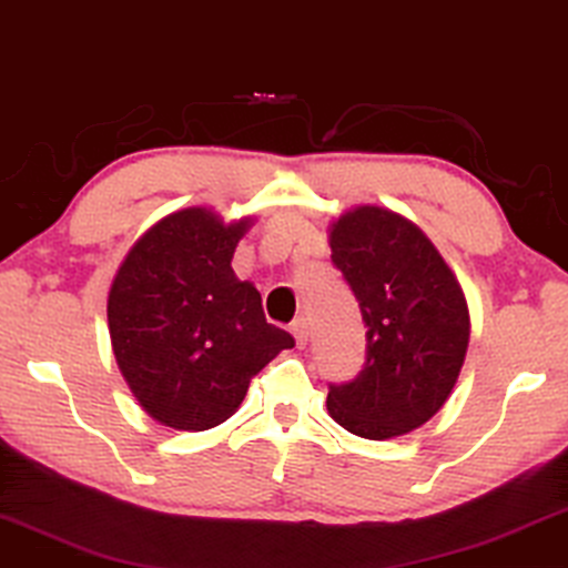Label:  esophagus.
I'll use <instances>...</instances> for the list:
<instances>
[{"mask_svg":"<svg viewBox=\"0 0 568 568\" xmlns=\"http://www.w3.org/2000/svg\"><path fill=\"white\" fill-rule=\"evenodd\" d=\"M290 331H292L294 341H297L300 348H304V345H307V338H310V325H307V320L297 317V320H294V323H292Z\"/></svg>","mask_w":568,"mask_h":568,"instance_id":"34e87169","label":"esophagus"}]
</instances>
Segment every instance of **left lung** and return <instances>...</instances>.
I'll return each instance as SVG.
<instances>
[{"instance_id": "1", "label": "left lung", "mask_w": 568, "mask_h": 568, "mask_svg": "<svg viewBox=\"0 0 568 568\" xmlns=\"http://www.w3.org/2000/svg\"><path fill=\"white\" fill-rule=\"evenodd\" d=\"M331 230L333 264L356 294L366 323V364L327 392V413L345 430L389 440L425 425L462 374L468 304L450 266L413 220L358 204Z\"/></svg>"}]
</instances>
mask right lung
I'll list each match as a JSON object with an SVG mask.
<instances>
[{
	"label": "right lung",
	"instance_id": "1",
	"mask_svg": "<svg viewBox=\"0 0 568 568\" xmlns=\"http://www.w3.org/2000/svg\"><path fill=\"white\" fill-rule=\"evenodd\" d=\"M253 217L171 212L138 237L106 297L114 361L155 423L200 433L225 423L271 358L294 338L268 325L261 294L235 276Z\"/></svg>",
	"mask_w": 568,
	"mask_h": 568
}]
</instances>
